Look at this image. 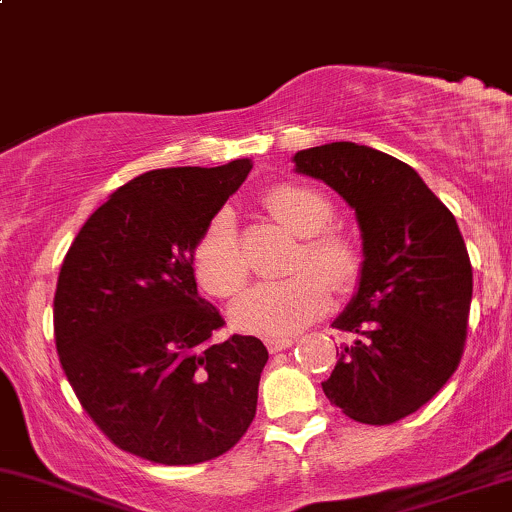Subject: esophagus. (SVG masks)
Returning <instances> with one entry per match:
<instances>
[{
    "mask_svg": "<svg viewBox=\"0 0 512 512\" xmlns=\"http://www.w3.org/2000/svg\"><path fill=\"white\" fill-rule=\"evenodd\" d=\"M292 344H294L292 337H268V339H266V346H268L270 353L285 351V349H289V346H292Z\"/></svg>",
    "mask_w": 512,
    "mask_h": 512,
    "instance_id": "obj_1",
    "label": "esophagus"
}]
</instances>
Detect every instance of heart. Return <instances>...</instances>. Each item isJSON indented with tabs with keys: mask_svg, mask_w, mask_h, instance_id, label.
Wrapping results in <instances>:
<instances>
[{
	"mask_svg": "<svg viewBox=\"0 0 512 512\" xmlns=\"http://www.w3.org/2000/svg\"><path fill=\"white\" fill-rule=\"evenodd\" d=\"M270 218L301 237L289 261L285 280L258 285L232 306V323L244 332L289 334L318 318L330 306L332 292L346 294L363 270V251L356 239L332 227L334 204L306 185L282 182L263 197ZM197 282L218 299H235L249 280L242 244L227 211L208 220L192 249Z\"/></svg>",
	"mask_w": 512,
	"mask_h": 512,
	"instance_id": "b5f03b06",
	"label": "heart"
}]
</instances>
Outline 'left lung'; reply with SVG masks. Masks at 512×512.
Instances as JSON below:
<instances>
[{"label": "left lung", "mask_w": 512, "mask_h": 512, "mask_svg": "<svg viewBox=\"0 0 512 512\" xmlns=\"http://www.w3.org/2000/svg\"><path fill=\"white\" fill-rule=\"evenodd\" d=\"M346 199L363 232L358 292L332 327L351 334L323 382L332 406L391 425L425 406L463 358L472 266L453 213L408 163L353 142L294 156Z\"/></svg>", "instance_id": "left-lung-1"}]
</instances>
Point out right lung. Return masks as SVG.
Returning a JSON list of instances; mask_svg holds the SVG:
<instances>
[{
	"label": "right lung",
	"instance_id": "1",
	"mask_svg": "<svg viewBox=\"0 0 512 512\" xmlns=\"http://www.w3.org/2000/svg\"><path fill=\"white\" fill-rule=\"evenodd\" d=\"M251 170L161 168L137 175L73 239L56 282L61 368L94 425L118 449L161 465L230 451L256 415L268 349L232 334L201 299L192 249Z\"/></svg>",
	"mask_w": 512,
	"mask_h": 512
}]
</instances>
